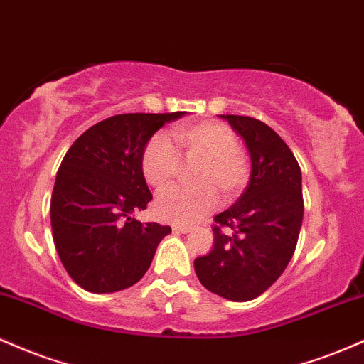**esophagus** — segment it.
<instances>
[{"instance_id":"obj_1","label":"esophagus","mask_w":364,"mask_h":364,"mask_svg":"<svg viewBox=\"0 0 364 364\" xmlns=\"http://www.w3.org/2000/svg\"><path fill=\"white\" fill-rule=\"evenodd\" d=\"M173 231L181 232V235H186V232L191 231V228L190 225H183V224H173Z\"/></svg>"}]
</instances>
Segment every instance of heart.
Masks as SVG:
<instances>
[{
  "label": "heart",
  "mask_w": 364,
  "mask_h": 364,
  "mask_svg": "<svg viewBox=\"0 0 364 364\" xmlns=\"http://www.w3.org/2000/svg\"><path fill=\"white\" fill-rule=\"evenodd\" d=\"M183 156L198 159L193 181L195 188H171L157 196L156 210L164 219L176 223H195L215 207L220 190L232 198L248 183V162L237 149V136L220 121L179 124L173 129ZM179 169V159L164 135H154L141 156L145 181L156 190L173 183Z\"/></svg>",
  "instance_id": "obj_1"
}]
</instances>
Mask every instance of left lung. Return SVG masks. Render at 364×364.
Returning <instances> with one entry per match:
<instances>
[{
    "mask_svg": "<svg viewBox=\"0 0 364 364\" xmlns=\"http://www.w3.org/2000/svg\"><path fill=\"white\" fill-rule=\"evenodd\" d=\"M241 136L252 173L235 205L214 217V248L195 260L202 286L229 301H250L281 277L303 223L301 169L272 128L220 114Z\"/></svg>",
    "mask_w": 364,
    "mask_h": 364,
    "instance_id": "1",
    "label": "left lung"
}]
</instances>
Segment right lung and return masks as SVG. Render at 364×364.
<instances>
[{"instance_id":"obj_1","label":"right lung","mask_w":364,"mask_h":364,"mask_svg":"<svg viewBox=\"0 0 364 364\" xmlns=\"http://www.w3.org/2000/svg\"><path fill=\"white\" fill-rule=\"evenodd\" d=\"M185 111L116 114L82 133L63 157L51 196L53 240L78 286L106 294L147 272L169 225L133 214L152 200L141 171L147 141Z\"/></svg>"}]
</instances>
